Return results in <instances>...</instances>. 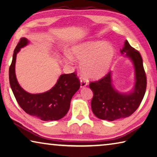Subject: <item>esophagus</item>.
Returning <instances> with one entry per match:
<instances>
[{"mask_svg":"<svg viewBox=\"0 0 157 157\" xmlns=\"http://www.w3.org/2000/svg\"><path fill=\"white\" fill-rule=\"evenodd\" d=\"M87 86V83L86 81H85V79H81V87H85Z\"/></svg>","mask_w":157,"mask_h":157,"instance_id":"obj_1","label":"esophagus"}]
</instances>
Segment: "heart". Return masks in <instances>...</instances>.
I'll return each instance as SVG.
<instances>
[{
    "instance_id": "heart-1",
    "label": "heart",
    "mask_w": 157,
    "mask_h": 157,
    "mask_svg": "<svg viewBox=\"0 0 157 157\" xmlns=\"http://www.w3.org/2000/svg\"><path fill=\"white\" fill-rule=\"evenodd\" d=\"M70 55L81 61V70L86 78L99 79L109 71L116 52L114 47L105 41L91 40L74 45ZM71 57L68 56L69 61L72 60Z\"/></svg>"
}]
</instances>
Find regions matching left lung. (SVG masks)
I'll list each match as a JSON object with an SVG mask.
<instances>
[{
	"instance_id": "1",
	"label": "left lung",
	"mask_w": 157,
	"mask_h": 157,
	"mask_svg": "<svg viewBox=\"0 0 157 157\" xmlns=\"http://www.w3.org/2000/svg\"><path fill=\"white\" fill-rule=\"evenodd\" d=\"M132 62L135 71V83L132 91L121 93L112 84V72L101 80L90 83L94 96L91 101L93 113L98 119L109 121L130 117L135 112L144 97L147 86L146 75L139 52L125 41L124 47L121 49Z\"/></svg>"
}]
</instances>
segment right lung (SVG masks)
I'll return each mask as SVG.
<instances>
[{"label": "right lung", "mask_w": 157, "mask_h": 157, "mask_svg": "<svg viewBox=\"0 0 157 157\" xmlns=\"http://www.w3.org/2000/svg\"><path fill=\"white\" fill-rule=\"evenodd\" d=\"M29 43L26 38H21L13 51L9 70L11 88L21 108L29 115L45 121H56L64 117L70 109V101L80 87V81L75 73L61 74L55 86L40 94H30L21 87L15 74L16 55Z\"/></svg>", "instance_id": "add662e5"}]
</instances>
